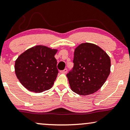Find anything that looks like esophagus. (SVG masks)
Masks as SVG:
<instances>
[{"label": "esophagus", "mask_w": 130, "mask_h": 130, "mask_svg": "<svg viewBox=\"0 0 130 130\" xmlns=\"http://www.w3.org/2000/svg\"><path fill=\"white\" fill-rule=\"evenodd\" d=\"M67 71H68V70H67V68H65L64 70L60 71V73H62V74H66L67 73Z\"/></svg>", "instance_id": "obj_1"}]
</instances>
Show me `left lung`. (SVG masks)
Instances as JSON below:
<instances>
[{
  "mask_svg": "<svg viewBox=\"0 0 130 130\" xmlns=\"http://www.w3.org/2000/svg\"><path fill=\"white\" fill-rule=\"evenodd\" d=\"M74 67L67 74L75 93L88 95L99 90L110 73V59L98 45L82 43L74 51Z\"/></svg>",
  "mask_w": 130,
  "mask_h": 130,
  "instance_id": "left-lung-1",
  "label": "left lung"
}]
</instances>
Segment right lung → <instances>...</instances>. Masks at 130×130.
<instances>
[{"mask_svg": "<svg viewBox=\"0 0 130 130\" xmlns=\"http://www.w3.org/2000/svg\"><path fill=\"white\" fill-rule=\"evenodd\" d=\"M57 51L37 45L19 56L15 63V73L24 88L40 93L53 86L59 73L55 57Z\"/></svg>", "mask_w": 130, "mask_h": 130, "instance_id": "obj_1", "label": "right lung"}]
</instances>
